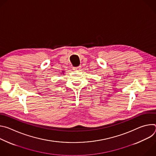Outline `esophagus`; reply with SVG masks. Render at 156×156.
<instances>
[{"label": "esophagus", "mask_w": 156, "mask_h": 156, "mask_svg": "<svg viewBox=\"0 0 156 156\" xmlns=\"http://www.w3.org/2000/svg\"><path fill=\"white\" fill-rule=\"evenodd\" d=\"M81 69V66H74L73 68V70L75 71H78Z\"/></svg>", "instance_id": "1"}]
</instances>
